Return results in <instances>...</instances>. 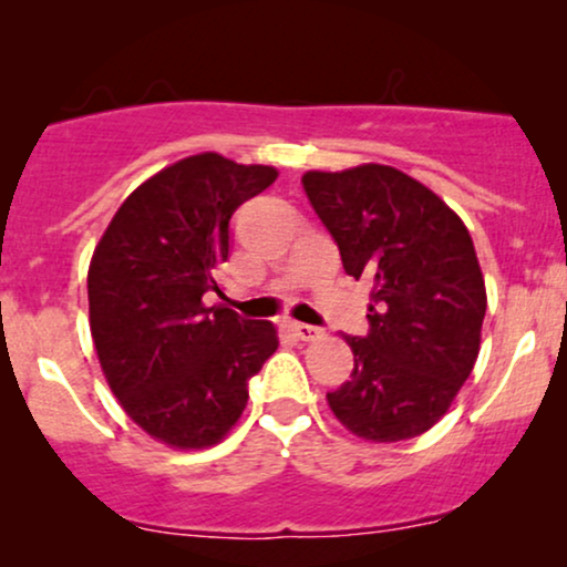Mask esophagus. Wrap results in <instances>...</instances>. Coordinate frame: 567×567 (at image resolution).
<instances>
[{
    "instance_id": "34e87169",
    "label": "esophagus",
    "mask_w": 567,
    "mask_h": 567,
    "mask_svg": "<svg viewBox=\"0 0 567 567\" xmlns=\"http://www.w3.org/2000/svg\"><path fill=\"white\" fill-rule=\"evenodd\" d=\"M292 333H296V338H301V341H317L322 336V330L315 328V324L292 322Z\"/></svg>"
}]
</instances>
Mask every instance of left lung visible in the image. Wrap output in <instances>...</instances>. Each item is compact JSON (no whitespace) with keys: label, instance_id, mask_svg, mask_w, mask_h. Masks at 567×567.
I'll use <instances>...</instances> for the list:
<instances>
[{"label":"left lung","instance_id":"8db88e82","mask_svg":"<svg viewBox=\"0 0 567 567\" xmlns=\"http://www.w3.org/2000/svg\"><path fill=\"white\" fill-rule=\"evenodd\" d=\"M303 192L341 252L373 282L368 336H349L354 370L330 410L351 434L400 442L445 415L470 379L485 320V279L451 207L389 165L311 171Z\"/></svg>","mask_w":567,"mask_h":567}]
</instances>
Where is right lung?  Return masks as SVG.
Listing matches in <instances>:
<instances>
[{"label": "right lung", "instance_id": "add662e5", "mask_svg": "<svg viewBox=\"0 0 567 567\" xmlns=\"http://www.w3.org/2000/svg\"><path fill=\"white\" fill-rule=\"evenodd\" d=\"M275 178V167L220 154L175 162L122 202L93 252L97 360L130 419L173 447L224 440L247 405V383L279 347L271 322L202 301L220 292L231 216Z\"/></svg>", "mask_w": 567, "mask_h": 567}]
</instances>
